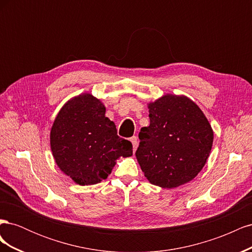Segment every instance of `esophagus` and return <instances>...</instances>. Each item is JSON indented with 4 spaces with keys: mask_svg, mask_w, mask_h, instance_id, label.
<instances>
[{
    "mask_svg": "<svg viewBox=\"0 0 252 252\" xmlns=\"http://www.w3.org/2000/svg\"><path fill=\"white\" fill-rule=\"evenodd\" d=\"M130 142L132 143V146H133V148H134V150H135V148L138 147V138H136L135 135H133L132 138H130Z\"/></svg>",
    "mask_w": 252,
    "mask_h": 252,
    "instance_id": "34e87169",
    "label": "esophagus"
}]
</instances>
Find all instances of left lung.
Wrapping results in <instances>:
<instances>
[{
    "mask_svg": "<svg viewBox=\"0 0 252 252\" xmlns=\"http://www.w3.org/2000/svg\"><path fill=\"white\" fill-rule=\"evenodd\" d=\"M150 125L139 133L136 159L151 184L171 189L193 180L210 155L213 130L185 95L167 94L148 104Z\"/></svg>",
    "mask_w": 252,
    "mask_h": 252,
    "instance_id": "left-lung-1",
    "label": "left lung"
}]
</instances>
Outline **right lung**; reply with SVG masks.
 <instances>
[{"instance_id": "add662e5", "label": "right lung", "mask_w": 252, "mask_h": 252, "mask_svg": "<svg viewBox=\"0 0 252 252\" xmlns=\"http://www.w3.org/2000/svg\"><path fill=\"white\" fill-rule=\"evenodd\" d=\"M104 104L82 94L64 104L50 130V148L59 168L81 186L107 179L117 159L132 156V144L120 138Z\"/></svg>"}]
</instances>
